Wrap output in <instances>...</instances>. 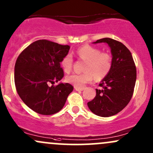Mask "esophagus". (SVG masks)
Wrapping results in <instances>:
<instances>
[{"label": "esophagus", "instance_id": "1", "mask_svg": "<svg viewBox=\"0 0 153 153\" xmlns=\"http://www.w3.org/2000/svg\"><path fill=\"white\" fill-rule=\"evenodd\" d=\"M75 89L76 91H83L84 89V88H80V87H75Z\"/></svg>", "mask_w": 153, "mask_h": 153}]
</instances>
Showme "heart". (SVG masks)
I'll return each instance as SVG.
<instances>
[{"label": "heart", "mask_w": 153, "mask_h": 153, "mask_svg": "<svg viewBox=\"0 0 153 153\" xmlns=\"http://www.w3.org/2000/svg\"><path fill=\"white\" fill-rule=\"evenodd\" d=\"M77 57L85 62L83 71L80 74L73 73L66 77V81L75 87H83L93 80H102L110 73L112 67L111 55L106 52H101L99 48L85 45L76 51ZM73 59L68 54L61 62L62 68L65 73H70L73 67Z\"/></svg>", "instance_id": "1"}]
</instances>
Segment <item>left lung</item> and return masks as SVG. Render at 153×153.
<instances>
[{
	"instance_id": "obj_1",
	"label": "left lung",
	"mask_w": 153,
	"mask_h": 153,
	"mask_svg": "<svg viewBox=\"0 0 153 153\" xmlns=\"http://www.w3.org/2000/svg\"><path fill=\"white\" fill-rule=\"evenodd\" d=\"M107 43L111 48L112 67L110 73L96 89V97L87 103L95 115L110 117L126 107L134 94L137 80V68L131 53L120 42L105 38L94 43Z\"/></svg>"
}]
</instances>
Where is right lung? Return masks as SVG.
Returning <instances> with one entry per match:
<instances>
[{
  "label": "right lung",
  "mask_w": 153,
  "mask_h": 153,
  "mask_svg": "<svg viewBox=\"0 0 153 153\" xmlns=\"http://www.w3.org/2000/svg\"><path fill=\"white\" fill-rule=\"evenodd\" d=\"M70 48L68 45L38 40L18 56L14 67L16 91L25 105L37 113L49 115L60 111L73 91L70 83L48 85L64 77L60 62Z\"/></svg>",
  "instance_id": "1"
}]
</instances>
